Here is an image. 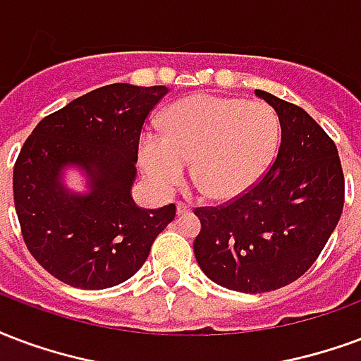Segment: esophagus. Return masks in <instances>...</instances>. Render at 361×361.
Segmentation results:
<instances>
[{"label": "esophagus", "instance_id": "esophagus-1", "mask_svg": "<svg viewBox=\"0 0 361 361\" xmlns=\"http://www.w3.org/2000/svg\"><path fill=\"white\" fill-rule=\"evenodd\" d=\"M176 212H178V214H189V212H191V208H189V204H185V202H178V204H176Z\"/></svg>", "mask_w": 361, "mask_h": 361}]
</instances>
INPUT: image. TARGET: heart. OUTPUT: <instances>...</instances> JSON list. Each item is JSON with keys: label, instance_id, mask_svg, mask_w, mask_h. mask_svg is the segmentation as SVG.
I'll return each mask as SVG.
<instances>
[{"label": "heart", "instance_id": "b5f03b06", "mask_svg": "<svg viewBox=\"0 0 361 361\" xmlns=\"http://www.w3.org/2000/svg\"><path fill=\"white\" fill-rule=\"evenodd\" d=\"M162 135H141L140 154L149 180L173 188L193 160V180L202 193L229 201L262 180L276 159L281 120L274 106L241 97L195 93L160 116Z\"/></svg>", "mask_w": 361, "mask_h": 361}]
</instances>
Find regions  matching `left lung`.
Returning <instances> with one entry per match:
<instances>
[{
    "label": "left lung",
    "mask_w": 361,
    "mask_h": 361,
    "mask_svg": "<svg viewBox=\"0 0 361 361\" xmlns=\"http://www.w3.org/2000/svg\"><path fill=\"white\" fill-rule=\"evenodd\" d=\"M281 120L274 164L247 193L195 208V258L208 279L239 293H268L308 271L337 228L344 176L333 140L304 109L256 90Z\"/></svg>",
    "instance_id": "8db88e82"
}]
</instances>
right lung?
Masks as SVG:
<instances>
[{"instance_id": "add662e5", "label": "right lung", "mask_w": 361, "mask_h": 361, "mask_svg": "<svg viewBox=\"0 0 361 361\" xmlns=\"http://www.w3.org/2000/svg\"><path fill=\"white\" fill-rule=\"evenodd\" d=\"M166 85L111 84L45 116L24 141L13 170L15 210L30 255L59 281L109 289L145 264L176 204L141 208L132 199L141 128ZM68 166L88 191L62 183Z\"/></svg>"}]
</instances>
